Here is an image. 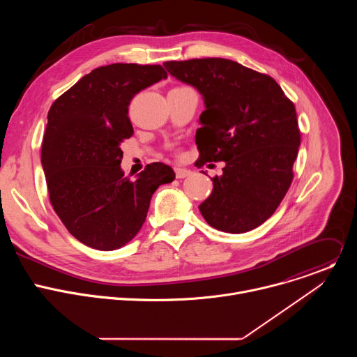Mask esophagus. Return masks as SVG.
Masks as SVG:
<instances>
[{
  "label": "esophagus",
  "instance_id": "esophagus-1",
  "mask_svg": "<svg viewBox=\"0 0 357 357\" xmlns=\"http://www.w3.org/2000/svg\"><path fill=\"white\" fill-rule=\"evenodd\" d=\"M190 174L192 172L189 169H186V168H175V175H176L178 179H183V178L189 176Z\"/></svg>",
  "mask_w": 357,
  "mask_h": 357
}]
</instances>
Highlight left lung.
Here are the masks:
<instances>
[{"label":"left lung","mask_w":357,"mask_h":357,"mask_svg":"<svg viewBox=\"0 0 357 357\" xmlns=\"http://www.w3.org/2000/svg\"><path fill=\"white\" fill-rule=\"evenodd\" d=\"M164 66L205 98L195 165L226 162L223 175L212 178V195L199 206L202 216L227 233L259 227L277 211L294 179L301 144L294 103L271 76L234 61L203 58Z\"/></svg>","instance_id":"obj_1"}]
</instances>
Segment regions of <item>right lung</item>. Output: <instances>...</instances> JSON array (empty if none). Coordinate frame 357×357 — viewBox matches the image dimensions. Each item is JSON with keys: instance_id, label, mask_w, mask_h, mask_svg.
I'll return each instance as SVG.
<instances>
[{"instance_id": "add662e5", "label": "right lung", "mask_w": 357, "mask_h": 357, "mask_svg": "<svg viewBox=\"0 0 357 357\" xmlns=\"http://www.w3.org/2000/svg\"><path fill=\"white\" fill-rule=\"evenodd\" d=\"M161 65L113 63L84 75L47 113L40 161L54 211L80 243L110 251L141 230L149 202L175 179L171 167L148 164L137 181L120 168V145L132 137V97L167 79Z\"/></svg>"}]
</instances>
